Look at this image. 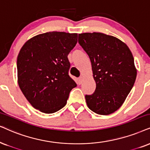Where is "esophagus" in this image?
<instances>
[{"label":"esophagus","mask_w":150,"mask_h":150,"mask_svg":"<svg viewBox=\"0 0 150 150\" xmlns=\"http://www.w3.org/2000/svg\"><path fill=\"white\" fill-rule=\"evenodd\" d=\"M78 81H79V84H81V83H82V81H83V77L82 76L79 77L78 79Z\"/></svg>","instance_id":"1"}]
</instances>
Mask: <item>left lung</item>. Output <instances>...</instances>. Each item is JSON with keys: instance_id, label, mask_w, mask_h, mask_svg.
<instances>
[{"instance_id": "obj_1", "label": "left lung", "mask_w": 150, "mask_h": 150, "mask_svg": "<svg viewBox=\"0 0 150 150\" xmlns=\"http://www.w3.org/2000/svg\"><path fill=\"white\" fill-rule=\"evenodd\" d=\"M78 42L90 58L96 83L93 93L85 96L87 106L98 114L113 113L135 82L137 70L132 53L120 39L103 33L79 34Z\"/></svg>"}]
</instances>
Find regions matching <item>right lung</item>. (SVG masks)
<instances>
[{
	"mask_svg": "<svg viewBox=\"0 0 150 150\" xmlns=\"http://www.w3.org/2000/svg\"><path fill=\"white\" fill-rule=\"evenodd\" d=\"M77 42V33L49 32L28 39L17 57L19 88L30 105L52 113L67 103L76 83L69 75L68 54Z\"/></svg>",
	"mask_w": 150,
	"mask_h": 150,
	"instance_id": "add662e5",
	"label": "right lung"
}]
</instances>
